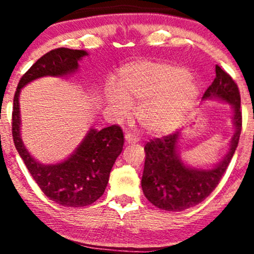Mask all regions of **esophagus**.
<instances>
[{
	"mask_svg": "<svg viewBox=\"0 0 254 254\" xmlns=\"http://www.w3.org/2000/svg\"><path fill=\"white\" fill-rule=\"evenodd\" d=\"M125 141H127V143H136V142H138V138L133 133L127 132L125 135Z\"/></svg>",
	"mask_w": 254,
	"mask_h": 254,
	"instance_id": "esophagus-1",
	"label": "esophagus"
}]
</instances>
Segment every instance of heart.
<instances>
[{"label": "heart", "instance_id": "heart-1", "mask_svg": "<svg viewBox=\"0 0 254 254\" xmlns=\"http://www.w3.org/2000/svg\"><path fill=\"white\" fill-rule=\"evenodd\" d=\"M197 95V84L186 69L137 61L121 69L118 86L107 88L106 100L118 119L129 118L131 104H139V124L148 132L162 135L179 127Z\"/></svg>", "mask_w": 254, "mask_h": 254}]
</instances>
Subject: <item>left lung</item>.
Listing matches in <instances>:
<instances>
[{
    "instance_id": "left-lung-1",
    "label": "left lung",
    "mask_w": 254,
    "mask_h": 254,
    "mask_svg": "<svg viewBox=\"0 0 254 254\" xmlns=\"http://www.w3.org/2000/svg\"><path fill=\"white\" fill-rule=\"evenodd\" d=\"M216 77L203 95L206 99L227 101L234 109L235 132L229 151L211 170H198L184 165L178 155L179 132L150 139L144 147L145 161L142 190L151 204L166 211H182L203 202L220 183L237 149L240 138L243 116L240 92L232 76L216 65Z\"/></svg>"
}]
</instances>
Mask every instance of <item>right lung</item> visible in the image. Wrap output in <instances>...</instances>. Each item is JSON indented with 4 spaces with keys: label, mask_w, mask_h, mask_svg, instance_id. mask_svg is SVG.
<instances>
[{
    "label": "right lung",
    "mask_w": 254,
    "mask_h": 254,
    "mask_svg": "<svg viewBox=\"0 0 254 254\" xmlns=\"http://www.w3.org/2000/svg\"><path fill=\"white\" fill-rule=\"evenodd\" d=\"M83 50L58 48L40 57L20 78L14 95L11 133L19 155L40 190L63 206L80 208L99 199L109 183L110 172L123 150L124 136L119 125L100 131L90 129L74 154L56 165H43L31 156L20 135L19 95L21 88L43 76H64L75 72L78 61L87 56Z\"/></svg>",
    "instance_id": "right-lung-1"
}]
</instances>
